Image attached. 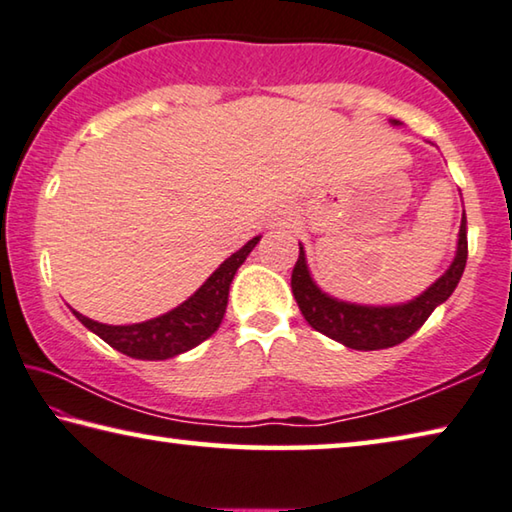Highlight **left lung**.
<instances>
[{
    "label": "left lung",
    "mask_w": 512,
    "mask_h": 512,
    "mask_svg": "<svg viewBox=\"0 0 512 512\" xmlns=\"http://www.w3.org/2000/svg\"><path fill=\"white\" fill-rule=\"evenodd\" d=\"M465 263L467 220L463 213L454 263L449 265V270L442 274L429 290H424L420 297L408 301V304L360 306L329 297L326 292L315 286L313 276L308 272L306 265L304 247H299V258L295 263V270H292L290 286L301 315H304V320L311 324L315 331L329 335L331 340L342 342V345L349 349L374 351L395 347L420 329V326L429 320V315L435 308L445 304L451 297V292L456 290L460 276L465 272Z\"/></svg>",
    "instance_id": "left-lung-1"
}]
</instances>
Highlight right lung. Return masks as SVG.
<instances>
[{"mask_svg": "<svg viewBox=\"0 0 512 512\" xmlns=\"http://www.w3.org/2000/svg\"><path fill=\"white\" fill-rule=\"evenodd\" d=\"M261 236L251 238L245 247L231 254L226 261L217 267V270L208 276L204 286H201L195 295L183 301L174 311L165 313L154 320L140 322V324H127V326H111L90 320V317L77 315V320L97 333L99 338L108 342L113 349L122 351L131 358L140 360H165L172 356H179L183 351H190L197 347L199 342L220 329L222 317L226 313V301H229V288L233 276H236L238 267L245 263L249 251L258 245Z\"/></svg>", "mask_w": 512, "mask_h": 512, "instance_id": "right-lung-1", "label": "right lung"}]
</instances>
